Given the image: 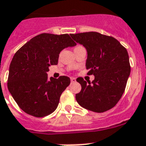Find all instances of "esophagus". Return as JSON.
<instances>
[{
    "label": "esophagus",
    "instance_id": "esophagus-1",
    "mask_svg": "<svg viewBox=\"0 0 146 146\" xmlns=\"http://www.w3.org/2000/svg\"><path fill=\"white\" fill-rule=\"evenodd\" d=\"M76 81V78H71V83H74Z\"/></svg>",
    "mask_w": 146,
    "mask_h": 146
}]
</instances>
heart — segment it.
Listing matches in <instances>:
<instances>
[{
	"label": "heart",
	"mask_w": 146,
	"mask_h": 146,
	"mask_svg": "<svg viewBox=\"0 0 146 146\" xmlns=\"http://www.w3.org/2000/svg\"><path fill=\"white\" fill-rule=\"evenodd\" d=\"M78 46H76V47H78Z\"/></svg>",
	"instance_id": "b5f03b06"
}]
</instances>
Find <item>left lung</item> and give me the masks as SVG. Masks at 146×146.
Segmentation results:
<instances>
[{"instance_id":"left-lung-1","label":"left lung","mask_w":146,"mask_h":146,"mask_svg":"<svg viewBox=\"0 0 146 146\" xmlns=\"http://www.w3.org/2000/svg\"><path fill=\"white\" fill-rule=\"evenodd\" d=\"M87 51L86 68L94 80L78 78L81 90L75 96L83 108L94 112H104L117 104L125 90L130 74L129 56L126 48L115 38L90 31L70 34Z\"/></svg>"}]
</instances>
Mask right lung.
I'll return each instance as SVG.
<instances>
[{
  "label": "right lung",
  "mask_w": 146,
  "mask_h": 146,
  "mask_svg": "<svg viewBox=\"0 0 146 146\" xmlns=\"http://www.w3.org/2000/svg\"><path fill=\"white\" fill-rule=\"evenodd\" d=\"M76 45L69 35L43 33L19 50L9 69L7 87L19 108L36 117H45L56 109L70 78H47L49 67L57 65L63 49Z\"/></svg>",
  "instance_id": "1"
}]
</instances>
